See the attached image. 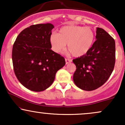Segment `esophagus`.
<instances>
[{"instance_id":"1","label":"esophagus","mask_w":125,"mask_h":125,"mask_svg":"<svg viewBox=\"0 0 125 125\" xmlns=\"http://www.w3.org/2000/svg\"><path fill=\"white\" fill-rule=\"evenodd\" d=\"M65 61H66V64H68L69 63L72 62V60L69 59H65Z\"/></svg>"}]
</instances>
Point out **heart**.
I'll return each mask as SVG.
<instances>
[{
	"label": "heart",
	"instance_id": "1",
	"mask_svg": "<svg viewBox=\"0 0 125 125\" xmlns=\"http://www.w3.org/2000/svg\"><path fill=\"white\" fill-rule=\"evenodd\" d=\"M96 34L91 27L78 25H67L59 30L58 33L50 36L52 49L59 53L67 48L73 56L77 58L83 56L89 52L95 41Z\"/></svg>",
	"mask_w": 125,
	"mask_h": 125
}]
</instances>
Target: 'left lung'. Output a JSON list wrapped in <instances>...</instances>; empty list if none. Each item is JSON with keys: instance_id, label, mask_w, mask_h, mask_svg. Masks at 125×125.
Wrapping results in <instances>:
<instances>
[{"instance_id": "8db88e82", "label": "left lung", "mask_w": 125, "mask_h": 125, "mask_svg": "<svg viewBox=\"0 0 125 125\" xmlns=\"http://www.w3.org/2000/svg\"><path fill=\"white\" fill-rule=\"evenodd\" d=\"M96 41L86 55L73 60L76 66L73 81L81 89L91 91L107 81L115 64V42L103 29L97 28Z\"/></svg>"}]
</instances>
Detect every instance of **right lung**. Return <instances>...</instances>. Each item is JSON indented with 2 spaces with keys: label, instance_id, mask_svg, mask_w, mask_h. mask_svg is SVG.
Segmentation results:
<instances>
[{
  "label": "right lung",
  "instance_id": "1",
  "mask_svg": "<svg viewBox=\"0 0 125 125\" xmlns=\"http://www.w3.org/2000/svg\"><path fill=\"white\" fill-rule=\"evenodd\" d=\"M51 23L30 26L18 36L12 49L16 76L21 83L34 92L46 90L53 82L56 72L65 64L61 54L51 50Z\"/></svg>",
  "mask_w": 125,
  "mask_h": 125
}]
</instances>
